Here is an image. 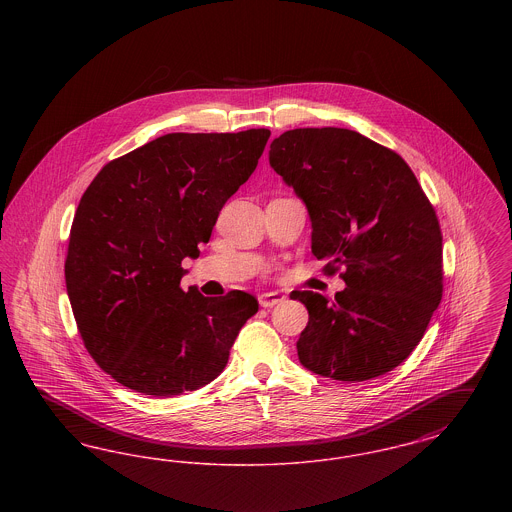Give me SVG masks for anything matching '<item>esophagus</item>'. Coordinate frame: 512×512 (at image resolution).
Instances as JSON below:
<instances>
[{
  "label": "esophagus",
  "instance_id": "1",
  "mask_svg": "<svg viewBox=\"0 0 512 512\" xmlns=\"http://www.w3.org/2000/svg\"><path fill=\"white\" fill-rule=\"evenodd\" d=\"M282 301H286V295H284V293L265 292L259 295V305L265 307V309H270V307H274V305H280Z\"/></svg>",
  "mask_w": 512,
  "mask_h": 512
}]
</instances>
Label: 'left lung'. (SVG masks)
<instances>
[{
  "label": "left lung",
  "instance_id": "8db88e82",
  "mask_svg": "<svg viewBox=\"0 0 512 512\" xmlns=\"http://www.w3.org/2000/svg\"><path fill=\"white\" fill-rule=\"evenodd\" d=\"M270 167L307 205L317 259L345 290L330 301L292 292L309 322L297 340L315 374L365 382L401 365L443 293L441 228L411 167L347 128H295L268 151Z\"/></svg>",
  "mask_w": 512,
  "mask_h": 512
}]
</instances>
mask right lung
Masks as SVG:
<instances>
[{
  "instance_id": "right-lung-1",
  "label": "right lung",
  "mask_w": 512,
  "mask_h": 512,
  "mask_svg": "<svg viewBox=\"0 0 512 512\" xmlns=\"http://www.w3.org/2000/svg\"><path fill=\"white\" fill-rule=\"evenodd\" d=\"M268 128L165 134L109 161L82 195L65 259L74 320L88 353L119 384L171 397L213 382L253 295L184 292L224 203L255 171Z\"/></svg>"
}]
</instances>
